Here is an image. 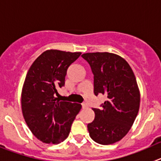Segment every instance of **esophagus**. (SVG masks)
<instances>
[{
    "instance_id": "obj_1",
    "label": "esophagus",
    "mask_w": 161,
    "mask_h": 161,
    "mask_svg": "<svg viewBox=\"0 0 161 161\" xmlns=\"http://www.w3.org/2000/svg\"><path fill=\"white\" fill-rule=\"evenodd\" d=\"M81 106H82V108H83V109H85V108L88 107V104L85 103V102H83V103L81 104Z\"/></svg>"
}]
</instances>
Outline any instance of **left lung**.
Instances as JSON below:
<instances>
[{"label":"left lung","mask_w":161,"mask_h":161,"mask_svg":"<svg viewBox=\"0 0 161 161\" xmlns=\"http://www.w3.org/2000/svg\"><path fill=\"white\" fill-rule=\"evenodd\" d=\"M93 74V93L106 95L101 109L93 108L94 120L88 124L93 141L103 145L119 141L128 133L138 114L140 93L128 63L119 55L93 52L81 55Z\"/></svg>","instance_id":"8db88e82"}]
</instances>
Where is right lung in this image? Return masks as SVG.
Returning <instances> with one entry per match:
<instances>
[{
	"mask_svg": "<svg viewBox=\"0 0 161 161\" xmlns=\"http://www.w3.org/2000/svg\"><path fill=\"white\" fill-rule=\"evenodd\" d=\"M80 52L47 50L28 71L22 91L24 119L33 135L45 143L58 144L68 138L81 109L78 103L60 101L57 90L64 85L67 70Z\"/></svg>",
	"mask_w": 161,
	"mask_h": 161,
	"instance_id": "1",
	"label": "right lung"
}]
</instances>
